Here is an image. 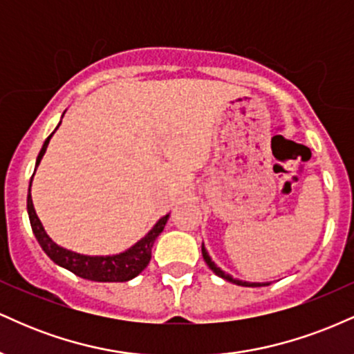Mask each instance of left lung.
Returning a JSON list of instances; mask_svg holds the SVG:
<instances>
[{"label": "left lung", "instance_id": "left-lung-1", "mask_svg": "<svg viewBox=\"0 0 354 354\" xmlns=\"http://www.w3.org/2000/svg\"><path fill=\"white\" fill-rule=\"evenodd\" d=\"M201 253H203V258H205L206 265L209 266V270L213 271L214 274H218L219 278L226 279V281H230V283H234V284H238V286H251V288H254V286H266V284H268V283H248V281H241V279H234L233 276H230L228 273H225V271H221V270H219V268H218L216 265H214L213 261H211V258H209L208 251H206L205 245H201Z\"/></svg>", "mask_w": 354, "mask_h": 354}]
</instances>
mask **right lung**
Masks as SVG:
<instances>
[{
	"label": "right lung",
	"instance_id": "add662e5",
	"mask_svg": "<svg viewBox=\"0 0 354 354\" xmlns=\"http://www.w3.org/2000/svg\"><path fill=\"white\" fill-rule=\"evenodd\" d=\"M53 133L44 141L41 151L38 154L36 160V166L41 161L44 151H46L48 143H50ZM33 181V178H31ZM31 181H30V193H28V214H30L31 230H33L36 239H38L39 246L46 253L56 265L66 268L68 271L75 273L76 276L84 279H91V281H101V283H123L129 281L135 276H138L141 271L148 266L149 259H151V248L154 239L160 236L161 231L165 230L166 221H168L169 214H166L154 225V228L149 231L143 239L136 243L135 246L129 248L128 251L115 256H84L73 253V251L64 250L56 245L53 239L48 236L44 231L41 221H39L38 214H36L33 200H31Z\"/></svg>",
	"mask_w": 354,
	"mask_h": 354
}]
</instances>
